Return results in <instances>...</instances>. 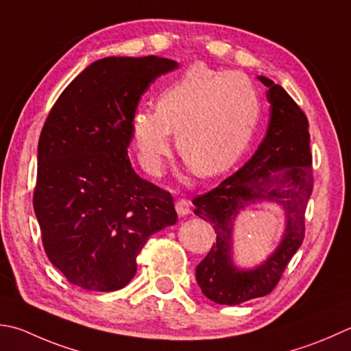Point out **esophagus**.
<instances>
[{
    "instance_id": "esophagus-1",
    "label": "esophagus",
    "mask_w": 351,
    "mask_h": 351,
    "mask_svg": "<svg viewBox=\"0 0 351 351\" xmlns=\"http://www.w3.org/2000/svg\"><path fill=\"white\" fill-rule=\"evenodd\" d=\"M175 207H176V213L180 216H187V215H190V213H191L190 201H187V199H180V201H176Z\"/></svg>"
}]
</instances>
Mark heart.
Wrapping results in <instances>:
<instances>
[{"label": "heart", "mask_w": 351, "mask_h": 351, "mask_svg": "<svg viewBox=\"0 0 351 351\" xmlns=\"http://www.w3.org/2000/svg\"><path fill=\"white\" fill-rule=\"evenodd\" d=\"M258 121V99L239 73L195 65L164 89L158 109H136L130 132L141 166L160 175L171 150V132L182 160L199 176H216L248 147Z\"/></svg>", "instance_id": "heart-1"}]
</instances>
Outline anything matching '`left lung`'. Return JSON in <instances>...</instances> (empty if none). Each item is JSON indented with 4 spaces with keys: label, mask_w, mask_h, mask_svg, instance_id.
I'll use <instances>...</instances> for the list:
<instances>
[{
    "label": "left lung",
    "mask_w": 351,
    "mask_h": 351,
    "mask_svg": "<svg viewBox=\"0 0 351 351\" xmlns=\"http://www.w3.org/2000/svg\"><path fill=\"white\" fill-rule=\"evenodd\" d=\"M258 80L267 86L271 103L262 144L234 175L193 199L195 215L216 231V243L196 266V280L205 297L217 304L236 306L271 293L304 240V213L313 190L307 117L280 85L263 75ZM257 200L284 207L285 234L262 265L239 270L232 263V225L240 210Z\"/></svg>",
    "instance_id": "left-lung-1"
}]
</instances>
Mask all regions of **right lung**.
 <instances>
[{
	"instance_id": "1",
	"label": "right lung",
	"mask_w": 351,
	"mask_h": 351,
	"mask_svg": "<svg viewBox=\"0 0 351 351\" xmlns=\"http://www.w3.org/2000/svg\"><path fill=\"white\" fill-rule=\"evenodd\" d=\"M175 68L158 56L100 59L44 123L33 207L48 260L82 289L125 287L147 239L178 221L171 195L136 175L128 156L143 93Z\"/></svg>"
}]
</instances>
